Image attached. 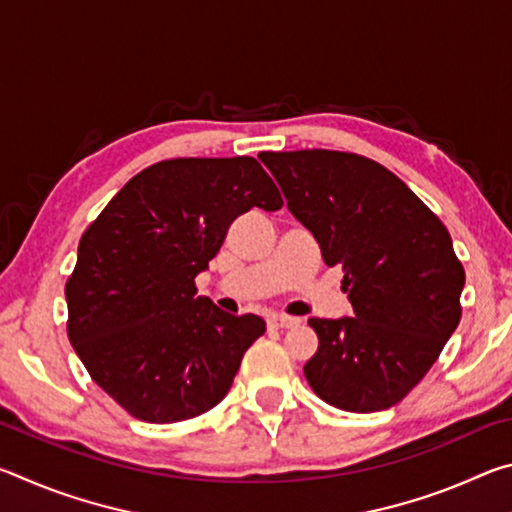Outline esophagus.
Wrapping results in <instances>:
<instances>
[{
  "mask_svg": "<svg viewBox=\"0 0 512 512\" xmlns=\"http://www.w3.org/2000/svg\"><path fill=\"white\" fill-rule=\"evenodd\" d=\"M266 323H268V327H275V329H289V327H298L300 325V318L275 314V316L268 318Z\"/></svg>",
  "mask_w": 512,
  "mask_h": 512,
  "instance_id": "esophagus-1",
  "label": "esophagus"
}]
</instances>
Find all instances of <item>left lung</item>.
<instances>
[{"label": "left lung", "mask_w": 512, "mask_h": 512, "mask_svg": "<svg viewBox=\"0 0 512 512\" xmlns=\"http://www.w3.org/2000/svg\"><path fill=\"white\" fill-rule=\"evenodd\" d=\"M289 210L343 266L354 316L309 318L314 393L336 409L375 413L402 402L461 320L463 264L443 221L393 171L357 153H259Z\"/></svg>", "instance_id": "8db88e82"}]
</instances>
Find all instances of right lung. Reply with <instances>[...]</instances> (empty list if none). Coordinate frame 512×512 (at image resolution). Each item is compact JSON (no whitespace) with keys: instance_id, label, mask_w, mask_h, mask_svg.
Masks as SVG:
<instances>
[{"instance_id":"right-lung-1","label":"right lung","mask_w":512,"mask_h":512,"mask_svg":"<svg viewBox=\"0 0 512 512\" xmlns=\"http://www.w3.org/2000/svg\"><path fill=\"white\" fill-rule=\"evenodd\" d=\"M282 207L255 158H173L133 176L83 232L67 277V336L90 377L137 420L196 418L228 395L259 316L196 298L230 223Z\"/></svg>"}]
</instances>
